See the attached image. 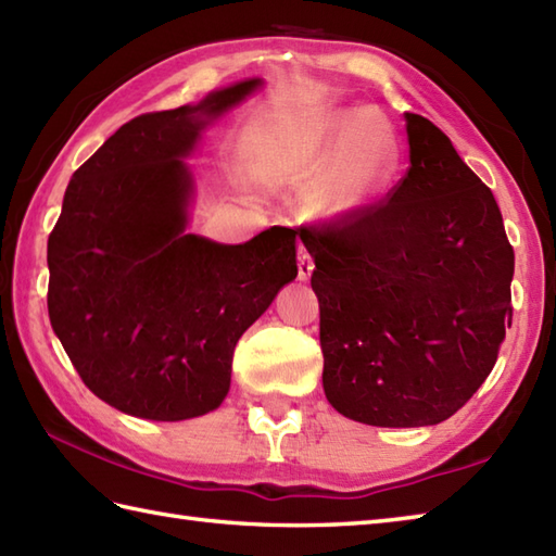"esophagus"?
<instances>
[{"label": "esophagus", "instance_id": "1", "mask_svg": "<svg viewBox=\"0 0 556 556\" xmlns=\"http://www.w3.org/2000/svg\"><path fill=\"white\" fill-rule=\"evenodd\" d=\"M313 269H315V263H313V255L305 251V248L301 245L299 248V279H311V275H313Z\"/></svg>", "mask_w": 556, "mask_h": 556}]
</instances>
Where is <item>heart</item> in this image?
<instances>
[{
    "instance_id": "1",
    "label": "heart",
    "mask_w": 556,
    "mask_h": 556,
    "mask_svg": "<svg viewBox=\"0 0 556 556\" xmlns=\"http://www.w3.org/2000/svg\"><path fill=\"white\" fill-rule=\"evenodd\" d=\"M303 157L315 172L334 169L317 200L320 215H344L368 203L396 169V150L384 122L365 112L327 114ZM263 172L277 179L285 172V160L267 157Z\"/></svg>"
}]
</instances>
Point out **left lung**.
Here are the masks:
<instances>
[{
    "label": "left lung",
    "mask_w": 556,
    "mask_h": 556,
    "mask_svg": "<svg viewBox=\"0 0 556 556\" xmlns=\"http://www.w3.org/2000/svg\"><path fill=\"white\" fill-rule=\"evenodd\" d=\"M410 167L380 203L299 229L315 260L323 387L377 428L437 425L488 380L511 327L514 248L490 188L406 112Z\"/></svg>",
    "instance_id": "obj_1"
}]
</instances>
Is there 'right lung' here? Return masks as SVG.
Listing matches in <instances>:
<instances>
[{
    "label": "right lung",
    "mask_w": 556,
    "mask_h": 556,
    "mask_svg": "<svg viewBox=\"0 0 556 556\" xmlns=\"http://www.w3.org/2000/svg\"><path fill=\"white\" fill-rule=\"evenodd\" d=\"M260 86L140 114L74 172L47 241V311L92 394L148 420L215 410L236 341L296 279L299 229L224 245L186 233V157L205 126Z\"/></svg>",
    "instance_id": "add662e5"
}]
</instances>
